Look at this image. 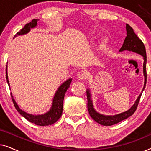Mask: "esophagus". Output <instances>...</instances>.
<instances>
[{"label": "esophagus", "instance_id": "obj_1", "mask_svg": "<svg viewBox=\"0 0 151 151\" xmlns=\"http://www.w3.org/2000/svg\"><path fill=\"white\" fill-rule=\"evenodd\" d=\"M86 77H87V73H86V71H83V70L79 71L77 74V78L78 80H84L86 79Z\"/></svg>", "mask_w": 151, "mask_h": 151}]
</instances>
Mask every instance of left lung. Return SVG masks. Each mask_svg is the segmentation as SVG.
<instances>
[{
  "instance_id": "8db88e82",
  "label": "left lung",
  "mask_w": 151,
  "mask_h": 151,
  "mask_svg": "<svg viewBox=\"0 0 151 151\" xmlns=\"http://www.w3.org/2000/svg\"><path fill=\"white\" fill-rule=\"evenodd\" d=\"M126 30H127V37L124 39L122 47L119 50V52H122L124 51H129L132 52L138 53L143 57V73L144 76V87L142 90V93L137 97L133 106L129 110L125 112L119 113L114 115H105L98 113L93 106V103L91 98V93L90 89H86V96H87V107L88 111L90 116L94 119L96 122L103 126H111L117 124L119 122L127 119L128 117L131 116L135 113L137 109L138 103H139L140 97L142 96V92L144 90L146 84V52L144 43L138 38L137 35L135 34L133 28L129 24H126Z\"/></svg>"
}]
</instances>
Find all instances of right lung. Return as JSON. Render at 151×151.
Instances as JSON below:
<instances>
[{
    "instance_id": "obj_1",
    "label": "right lung",
    "mask_w": 151,
    "mask_h": 151,
    "mask_svg": "<svg viewBox=\"0 0 151 151\" xmlns=\"http://www.w3.org/2000/svg\"><path fill=\"white\" fill-rule=\"evenodd\" d=\"M38 19H34L32 22L29 23H27L25 24V26L22 29L20 32H18L15 36L14 38H16L18 36H22L27 34L30 32L31 29H34L38 25ZM6 80H7V82L9 85V87L10 88V84L9 82V79H8V75H7V65L6 67ZM72 79L69 78L64 82L58 88L55 93L53 96L52 104H51V108L49 110L46 112L44 114L41 115H32L30 113H28L22 110L18 106L17 103H16V100H14L12 93H11V96L12 98V101L14 104V106L18 113L24 117L26 119L29 121L30 122L34 123L35 124L38 126H48L51 125L53 124L58 120L60 117H61L62 113H63V100L64 98H65V93L67 92V90L69 88L70 84L71 83ZM11 89V88H10Z\"/></svg>"
}]
</instances>
